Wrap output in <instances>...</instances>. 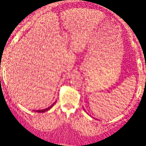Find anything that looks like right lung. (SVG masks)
Instances as JSON below:
<instances>
[{
	"label": "right lung",
	"instance_id": "obj_1",
	"mask_svg": "<svg viewBox=\"0 0 146 146\" xmlns=\"http://www.w3.org/2000/svg\"><path fill=\"white\" fill-rule=\"evenodd\" d=\"M55 104H56V102H55V103L53 104H52V105L51 106H49V107H48V108H45V109H43V110H36V112H38V113H44V112L46 111V110H49L50 108H52V106H53Z\"/></svg>",
	"mask_w": 146,
	"mask_h": 146
}]
</instances>
